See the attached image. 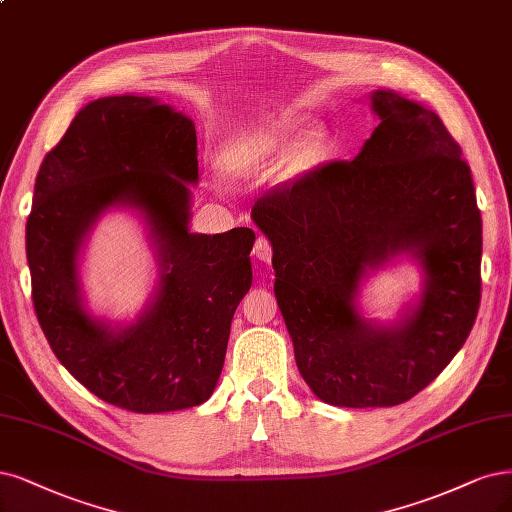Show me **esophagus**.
Here are the masks:
<instances>
[{
    "label": "esophagus",
    "instance_id": "esophagus-1",
    "mask_svg": "<svg viewBox=\"0 0 512 512\" xmlns=\"http://www.w3.org/2000/svg\"><path fill=\"white\" fill-rule=\"evenodd\" d=\"M252 254H254L258 260H262V262H271V258H273V245H271V241H269L267 237H258V239L254 241Z\"/></svg>",
    "mask_w": 512,
    "mask_h": 512
}]
</instances>
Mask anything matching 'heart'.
<instances>
[{
	"label": "heart",
	"instance_id": "b5f03b06",
	"mask_svg": "<svg viewBox=\"0 0 512 512\" xmlns=\"http://www.w3.org/2000/svg\"><path fill=\"white\" fill-rule=\"evenodd\" d=\"M296 127V120L290 116L260 122V125L245 127L226 139L220 152V163L224 169L241 173L256 169L267 163L281 148L288 144V139ZM328 146V133L320 125H311L294 137L288 148L284 173L288 178L301 175L311 169L324 156Z\"/></svg>",
	"mask_w": 512,
	"mask_h": 512
}]
</instances>
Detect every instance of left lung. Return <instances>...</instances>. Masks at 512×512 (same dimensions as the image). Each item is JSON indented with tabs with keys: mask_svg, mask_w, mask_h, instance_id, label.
Instances as JSON below:
<instances>
[{
	"mask_svg": "<svg viewBox=\"0 0 512 512\" xmlns=\"http://www.w3.org/2000/svg\"><path fill=\"white\" fill-rule=\"evenodd\" d=\"M379 127L354 161H328L252 209L273 243L275 296L313 394L334 407H394L466 343L481 303V211L462 148L432 110L375 91ZM413 251L429 275L396 329L366 325L353 296L366 268Z\"/></svg>",
	"mask_w": 512,
	"mask_h": 512,
	"instance_id": "1",
	"label": "left lung"
}]
</instances>
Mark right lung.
Here are the masks:
<instances>
[{
	"mask_svg": "<svg viewBox=\"0 0 512 512\" xmlns=\"http://www.w3.org/2000/svg\"><path fill=\"white\" fill-rule=\"evenodd\" d=\"M199 178L192 120L150 97L88 103L40 165L27 218L33 309L59 362L88 392L133 413L203 404L224 366L231 322L252 286L248 226L188 233ZM137 204L162 252V288L135 327L114 333L79 303L75 254L100 211Z\"/></svg>",
	"mask_w": 512,
	"mask_h": 512,
	"instance_id": "obj_1",
	"label": "right lung"
}]
</instances>
